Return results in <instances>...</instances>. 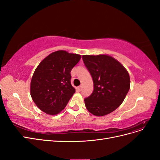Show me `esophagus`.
<instances>
[{
    "label": "esophagus",
    "mask_w": 160,
    "mask_h": 160,
    "mask_svg": "<svg viewBox=\"0 0 160 160\" xmlns=\"http://www.w3.org/2000/svg\"><path fill=\"white\" fill-rule=\"evenodd\" d=\"M81 89H82V86H81V85H80L79 87H78V90H79V91H81Z\"/></svg>",
    "instance_id": "1"
}]
</instances>
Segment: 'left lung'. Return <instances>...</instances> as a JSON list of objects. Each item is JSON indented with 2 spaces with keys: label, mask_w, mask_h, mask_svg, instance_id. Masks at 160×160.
Instances as JSON below:
<instances>
[{
  "label": "left lung",
  "mask_w": 160,
  "mask_h": 160,
  "mask_svg": "<svg viewBox=\"0 0 160 160\" xmlns=\"http://www.w3.org/2000/svg\"><path fill=\"white\" fill-rule=\"evenodd\" d=\"M83 61L93 81L94 89L84 99L91 113L103 116L123 103L130 88L128 71L113 57L107 55H83Z\"/></svg>",
  "instance_id": "8db88e82"
}]
</instances>
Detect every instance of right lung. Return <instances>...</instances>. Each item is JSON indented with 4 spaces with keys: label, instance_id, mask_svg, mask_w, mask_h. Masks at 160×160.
Segmentation results:
<instances>
[{
    "label": "right lung",
    "instance_id": "add662e5",
    "mask_svg": "<svg viewBox=\"0 0 160 160\" xmlns=\"http://www.w3.org/2000/svg\"><path fill=\"white\" fill-rule=\"evenodd\" d=\"M81 55L57 51L45 57L37 67L31 82V95L43 112L55 115L63 109L75 93L71 71Z\"/></svg>",
    "mask_w": 160,
    "mask_h": 160
}]
</instances>
